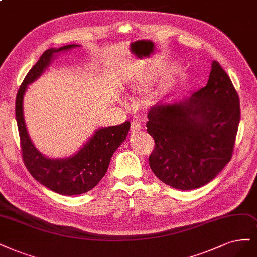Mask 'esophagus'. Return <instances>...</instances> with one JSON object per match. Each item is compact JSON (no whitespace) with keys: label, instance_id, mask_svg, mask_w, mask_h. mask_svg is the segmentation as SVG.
I'll use <instances>...</instances> for the list:
<instances>
[{"label":"esophagus","instance_id":"obj_1","mask_svg":"<svg viewBox=\"0 0 257 257\" xmlns=\"http://www.w3.org/2000/svg\"><path fill=\"white\" fill-rule=\"evenodd\" d=\"M141 130H143V127H141V123H140L139 120H134V121L132 122V124H131V131H132L133 133H138V132H140Z\"/></svg>","mask_w":257,"mask_h":257}]
</instances>
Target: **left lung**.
<instances>
[{
	"mask_svg": "<svg viewBox=\"0 0 257 257\" xmlns=\"http://www.w3.org/2000/svg\"><path fill=\"white\" fill-rule=\"evenodd\" d=\"M155 140L149 164L172 188L191 190L214 180L232 157L240 121L239 98L214 60L207 85L190 96L161 101L148 112Z\"/></svg>",
	"mask_w": 257,
	"mask_h": 257,
	"instance_id": "8db88e82",
	"label": "left lung"
}]
</instances>
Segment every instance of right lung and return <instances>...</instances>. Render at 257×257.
<instances>
[{
	"label": "right lung",
	"instance_id": "add662e5",
	"mask_svg": "<svg viewBox=\"0 0 257 257\" xmlns=\"http://www.w3.org/2000/svg\"><path fill=\"white\" fill-rule=\"evenodd\" d=\"M79 44H68L51 48L26 74L16 98V119L21 140L24 164L33 178L44 187L64 196H75L91 190L102 180L108 169L113 152L126 139L130 122L118 126L100 127L86 144L71 156L51 158L35 147L25 125L23 98L28 86L44 72L59 53L79 48Z\"/></svg>",
	"mask_w": 257,
	"mask_h": 257
}]
</instances>
